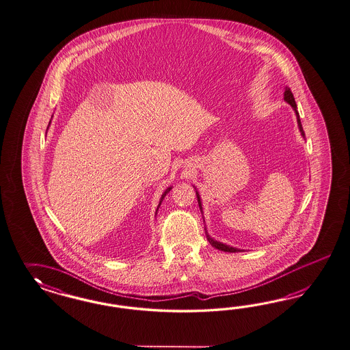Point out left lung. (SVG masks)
Returning a JSON list of instances; mask_svg holds the SVG:
<instances>
[{"label": "left lung", "mask_w": 350, "mask_h": 350, "mask_svg": "<svg viewBox=\"0 0 350 350\" xmlns=\"http://www.w3.org/2000/svg\"><path fill=\"white\" fill-rule=\"evenodd\" d=\"M284 100L288 103L291 107L295 110V114H297V127H299V131H300V133H301V136L303 137H306V135H304V131H303V127H301V122H300V118H299V113H297V103H295V98H294V95H293V92H291V90L288 88V87H285V92H284ZM196 198H198V202H199V208H200V211L202 213V200H200V195H199V192L196 191ZM206 232V231H205ZM206 239H208V241L211 243L212 246H214L215 249H218V250H222V252H228V253H236V252H244V250H240V249H237V247H232V246H230V245L222 244V243H219V241H217V240H214L212 239L211 236H209V233L206 232Z\"/></svg>", "instance_id": "left-lung-1"}]
</instances>
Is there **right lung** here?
I'll return each instance as SVG.
<instances>
[{"label":"right lung","mask_w":350,"mask_h":350,"mask_svg":"<svg viewBox=\"0 0 350 350\" xmlns=\"http://www.w3.org/2000/svg\"><path fill=\"white\" fill-rule=\"evenodd\" d=\"M170 189H172V187H168V189H167V190L164 191V193H163V195H161V198H160L159 205H158V208H157V212H158V209H159V206H160V205H161V202H163V199H164V198H165V195H167V193H168V192H170Z\"/></svg>","instance_id":"1"}]
</instances>
